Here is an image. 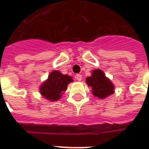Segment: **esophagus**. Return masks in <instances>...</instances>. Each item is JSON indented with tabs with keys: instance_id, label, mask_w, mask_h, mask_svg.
<instances>
[{
	"instance_id": "1",
	"label": "esophagus",
	"mask_w": 149,
	"mask_h": 149,
	"mask_svg": "<svg viewBox=\"0 0 149 149\" xmlns=\"http://www.w3.org/2000/svg\"><path fill=\"white\" fill-rule=\"evenodd\" d=\"M76 78H77V79L78 80V81H81L82 75L81 74H77V76H76Z\"/></svg>"
}]
</instances>
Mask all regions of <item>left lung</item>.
<instances>
[{"instance_id": "8db88e82", "label": "left lung", "mask_w": 149, "mask_h": 149, "mask_svg": "<svg viewBox=\"0 0 149 149\" xmlns=\"http://www.w3.org/2000/svg\"><path fill=\"white\" fill-rule=\"evenodd\" d=\"M86 83L92 87V93L96 97L100 99L107 97L113 93L114 86L100 70L92 71V76L86 78Z\"/></svg>"}]
</instances>
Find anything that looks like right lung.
Segmentation results:
<instances>
[{
	"instance_id": "add662e5",
	"label": "right lung",
	"mask_w": 149,
	"mask_h": 149,
	"mask_svg": "<svg viewBox=\"0 0 149 149\" xmlns=\"http://www.w3.org/2000/svg\"><path fill=\"white\" fill-rule=\"evenodd\" d=\"M71 82H72V77L55 70L50 73L47 80L41 86V94L47 100L56 101L61 97L67 88L68 84Z\"/></svg>"
}]
</instances>
